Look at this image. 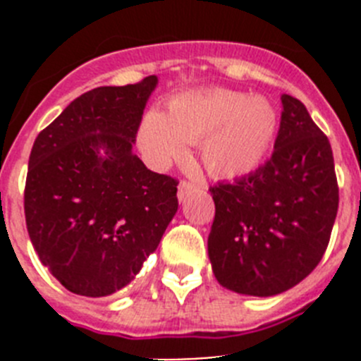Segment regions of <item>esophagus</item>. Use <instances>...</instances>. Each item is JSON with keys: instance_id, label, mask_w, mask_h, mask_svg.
I'll return each instance as SVG.
<instances>
[{"instance_id": "esophagus-1", "label": "esophagus", "mask_w": 361, "mask_h": 361, "mask_svg": "<svg viewBox=\"0 0 361 361\" xmlns=\"http://www.w3.org/2000/svg\"><path fill=\"white\" fill-rule=\"evenodd\" d=\"M200 188H202L200 184L190 183V180H183V183L178 184V191H177L178 200H184L188 195H190V193H193V191H199Z\"/></svg>"}]
</instances>
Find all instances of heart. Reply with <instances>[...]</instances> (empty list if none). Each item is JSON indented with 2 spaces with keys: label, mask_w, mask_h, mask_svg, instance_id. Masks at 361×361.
Listing matches in <instances>:
<instances>
[{
  "label": "heart",
  "mask_w": 361,
  "mask_h": 361,
  "mask_svg": "<svg viewBox=\"0 0 361 361\" xmlns=\"http://www.w3.org/2000/svg\"><path fill=\"white\" fill-rule=\"evenodd\" d=\"M276 130L279 116L267 99L209 88L173 97L168 114L149 110L139 141L155 166L184 159L190 145L200 142V157L209 173L240 177L262 164Z\"/></svg>",
  "instance_id": "1"
}]
</instances>
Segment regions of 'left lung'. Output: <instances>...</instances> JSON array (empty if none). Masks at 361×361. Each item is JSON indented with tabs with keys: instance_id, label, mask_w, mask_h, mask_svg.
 Instances as JSON below:
<instances>
[{
	"instance_id": "1",
	"label": "left lung",
	"mask_w": 361,
	"mask_h": 361,
	"mask_svg": "<svg viewBox=\"0 0 361 361\" xmlns=\"http://www.w3.org/2000/svg\"><path fill=\"white\" fill-rule=\"evenodd\" d=\"M275 149L258 170L209 188L215 219L208 253L220 286L273 296L324 257L338 213L329 139L298 99L283 94Z\"/></svg>"
}]
</instances>
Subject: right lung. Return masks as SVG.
<instances>
[{
	"label": "right lung",
	"mask_w": 361,
	"mask_h": 361,
	"mask_svg": "<svg viewBox=\"0 0 361 361\" xmlns=\"http://www.w3.org/2000/svg\"><path fill=\"white\" fill-rule=\"evenodd\" d=\"M148 75L73 99L36 137L25 184L28 237L41 264L81 296L128 286L177 213V178L148 170L132 152Z\"/></svg>",
	"instance_id": "1"
}]
</instances>
